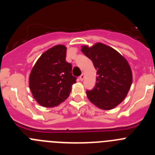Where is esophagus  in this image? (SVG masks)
<instances>
[{"mask_svg": "<svg viewBox=\"0 0 155 155\" xmlns=\"http://www.w3.org/2000/svg\"><path fill=\"white\" fill-rule=\"evenodd\" d=\"M84 79V74H82L80 76V80L83 81Z\"/></svg>", "mask_w": 155, "mask_h": 155, "instance_id": "obj_1", "label": "esophagus"}]
</instances>
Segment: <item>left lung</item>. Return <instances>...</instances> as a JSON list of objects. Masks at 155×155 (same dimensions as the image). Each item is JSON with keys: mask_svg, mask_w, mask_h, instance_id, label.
Returning <instances> with one entry per match:
<instances>
[{"mask_svg": "<svg viewBox=\"0 0 155 155\" xmlns=\"http://www.w3.org/2000/svg\"><path fill=\"white\" fill-rule=\"evenodd\" d=\"M81 52L97 70L96 84L86 91L87 98L101 109H114L126 98L132 84V71L128 62L113 48L101 42L91 47L83 46Z\"/></svg>", "mask_w": 155, "mask_h": 155, "instance_id": "1", "label": "left lung"}]
</instances>
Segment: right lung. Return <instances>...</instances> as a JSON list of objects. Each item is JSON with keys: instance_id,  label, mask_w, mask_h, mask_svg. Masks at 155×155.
Wrapping results in <instances>:
<instances>
[{"instance_id": "add662e5", "label": "right lung", "mask_w": 155, "mask_h": 155, "mask_svg": "<svg viewBox=\"0 0 155 155\" xmlns=\"http://www.w3.org/2000/svg\"><path fill=\"white\" fill-rule=\"evenodd\" d=\"M67 47L57 45L46 50L33 66L29 87L34 98L46 108L57 106L69 97L76 78L72 65L66 61Z\"/></svg>"}]
</instances>
